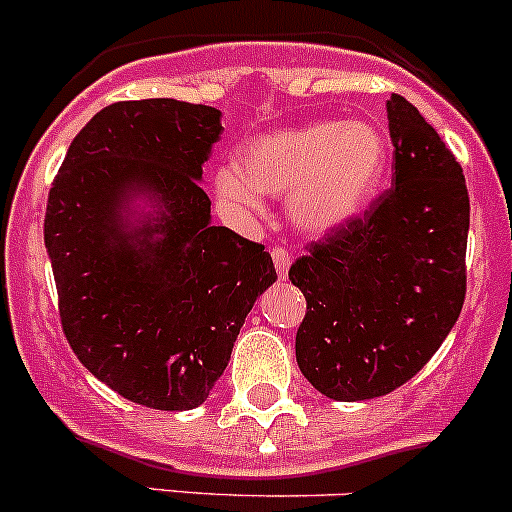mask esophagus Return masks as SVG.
<instances>
[{
  "instance_id": "1",
  "label": "esophagus",
  "mask_w": 512,
  "mask_h": 512,
  "mask_svg": "<svg viewBox=\"0 0 512 512\" xmlns=\"http://www.w3.org/2000/svg\"><path fill=\"white\" fill-rule=\"evenodd\" d=\"M271 256H273V263H276L278 276L286 278L288 268H291V254H288V249H283V246H276V249L271 251Z\"/></svg>"
}]
</instances>
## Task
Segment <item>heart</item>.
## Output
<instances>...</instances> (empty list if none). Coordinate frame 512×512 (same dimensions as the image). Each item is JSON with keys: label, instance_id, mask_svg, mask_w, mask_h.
I'll list each match as a JSON object with an SVG mask.
<instances>
[{"label": "heart", "instance_id": "1", "mask_svg": "<svg viewBox=\"0 0 512 512\" xmlns=\"http://www.w3.org/2000/svg\"><path fill=\"white\" fill-rule=\"evenodd\" d=\"M384 167L387 145L372 125L318 120L246 142L239 167L217 175V189L246 209H256L261 194H291L300 229L330 231L372 202Z\"/></svg>", "mask_w": 512, "mask_h": 512}]
</instances>
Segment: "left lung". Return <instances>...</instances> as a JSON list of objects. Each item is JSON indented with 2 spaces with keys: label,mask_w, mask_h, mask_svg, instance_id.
<instances>
[{
  "label": "left lung",
  "mask_w": 512,
  "mask_h": 512,
  "mask_svg": "<svg viewBox=\"0 0 512 512\" xmlns=\"http://www.w3.org/2000/svg\"><path fill=\"white\" fill-rule=\"evenodd\" d=\"M392 187L362 217L330 229L293 263L305 295L300 372L325 397L394 392L431 360L466 298V179L407 98L387 100Z\"/></svg>",
  "instance_id": "8db88e82"
}]
</instances>
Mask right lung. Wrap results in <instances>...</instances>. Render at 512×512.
Segmentation results:
<instances>
[{"label": "right lung", "mask_w": 512, "mask_h": 512, "mask_svg": "<svg viewBox=\"0 0 512 512\" xmlns=\"http://www.w3.org/2000/svg\"><path fill=\"white\" fill-rule=\"evenodd\" d=\"M219 118L175 98L108 105L73 138L46 204L68 345L120 397L162 412L209 397L246 315L278 278L261 244L212 226L199 179ZM135 193L161 209L130 230L122 214Z\"/></svg>", "instance_id": "right-lung-1"}]
</instances>
